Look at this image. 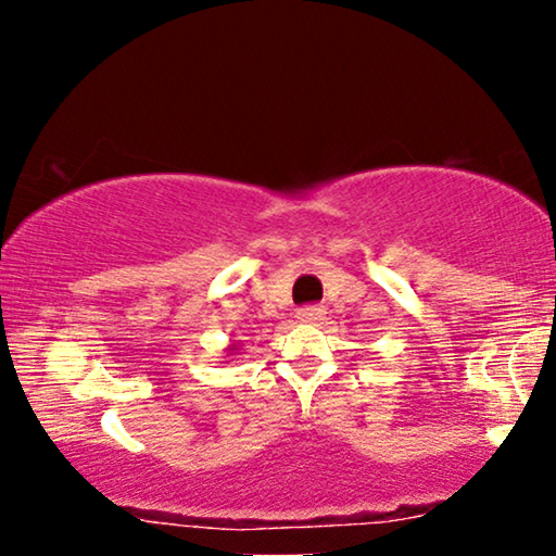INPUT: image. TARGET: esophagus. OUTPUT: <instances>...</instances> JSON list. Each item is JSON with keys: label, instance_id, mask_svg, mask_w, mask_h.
<instances>
[{"label": "esophagus", "instance_id": "esophagus-1", "mask_svg": "<svg viewBox=\"0 0 556 556\" xmlns=\"http://www.w3.org/2000/svg\"><path fill=\"white\" fill-rule=\"evenodd\" d=\"M324 314H326L324 306L311 303V306H301L299 311H295V318H299V321H321Z\"/></svg>", "mask_w": 556, "mask_h": 556}]
</instances>
